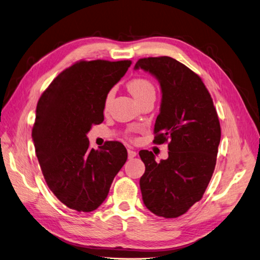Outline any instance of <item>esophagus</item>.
<instances>
[{
    "instance_id": "obj_1",
    "label": "esophagus",
    "mask_w": 260,
    "mask_h": 260,
    "mask_svg": "<svg viewBox=\"0 0 260 260\" xmlns=\"http://www.w3.org/2000/svg\"><path fill=\"white\" fill-rule=\"evenodd\" d=\"M136 156H137V152L131 150V149H129V150H128V157L131 159V158L136 157Z\"/></svg>"
}]
</instances>
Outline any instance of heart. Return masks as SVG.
<instances>
[{
	"mask_svg": "<svg viewBox=\"0 0 260 260\" xmlns=\"http://www.w3.org/2000/svg\"><path fill=\"white\" fill-rule=\"evenodd\" d=\"M127 87L130 90V93L136 97V100L141 103L147 97L155 95V87L153 83L145 78H136L128 82ZM114 89L108 90V93L105 96L104 101V111H107L110 107L111 102L114 98Z\"/></svg>",
	"mask_w": 260,
	"mask_h": 260,
	"instance_id": "1",
	"label": "heart"
}]
</instances>
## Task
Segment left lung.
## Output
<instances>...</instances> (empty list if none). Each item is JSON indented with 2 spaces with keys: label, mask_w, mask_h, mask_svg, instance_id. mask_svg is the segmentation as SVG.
<instances>
[{
  "label": "left lung",
  "mask_w": 260,
  "mask_h": 260,
  "mask_svg": "<svg viewBox=\"0 0 260 260\" xmlns=\"http://www.w3.org/2000/svg\"><path fill=\"white\" fill-rule=\"evenodd\" d=\"M135 68L160 83L153 142L168 143L170 151L159 163L151 151L139 152L145 165L140 178L142 199L152 213L174 219L201 200L211 180L221 139L219 117L200 76L179 61L165 55L142 58Z\"/></svg>",
  "instance_id": "8db88e82"
}]
</instances>
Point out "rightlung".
Returning a JSON list of instances; mask_svg holds the SVG:
<instances>
[{"label": "right lung", "mask_w": 260, "mask_h": 260, "mask_svg": "<svg viewBox=\"0 0 260 260\" xmlns=\"http://www.w3.org/2000/svg\"><path fill=\"white\" fill-rule=\"evenodd\" d=\"M130 60H81L62 71L41 94L31 137L49 189L63 205L90 212L107 198L128 158L124 145L107 141L90 149L86 133L104 121V101Z\"/></svg>", "instance_id": "add662e5"}]
</instances>
